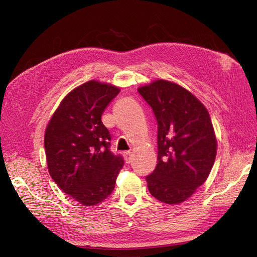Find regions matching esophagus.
Masks as SVG:
<instances>
[{"instance_id":"34e87169","label":"esophagus","mask_w":257,"mask_h":257,"mask_svg":"<svg viewBox=\"0 0 257 257\" xmlns=\"http://www.w3.org/2000/svg\"><path fill=\"white\" fill-rule=\"evenodd\" d=\"M124 158H125V162H126V163H131L132 153H131V152H126L125 154H124Z\"/></svg>"}]
</instances>
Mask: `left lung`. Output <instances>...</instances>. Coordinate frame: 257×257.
Segmentation results:
<instances>
[{
    "instance_id": "obj_1",
    "label": "left lung",
    "mask_w": 257,
    "mask_h": 257,
    "mask_svg": "<svg viewBox=\"0 0 257 257\" xmlns=\"http://www.w3.org/2000/svg\"><path fill=\"white\" fill-rule=\"evenodd\" d=\"M158 121V164L146 177L151 195L168 205L191 197L211 172L216 138L207 108L190 91L159 79L138 88Z\"/></svg>"
}]
</instances>
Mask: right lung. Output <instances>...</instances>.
Returning <instances> with one entry per match:
<instances>
[{
  "mask_svg": "<svg viewBox=\"0 0 257 257\" xmlns=\"http://www.w3.org/2000/svg\"><path fill=\"white\" fill-rule=\"evenodd\" d=\"M115 85L90 80L62 99L45 131L51 178L83 206H94L114 189L124 165L109 150L110 134L102 122L105 108L118 95Z\"/></svg>",
  "mask_w": 257,
  "mask_h": 257,
  "instance_id": "right-lung-1",
  "label": "right lung"
}]
</instances>
